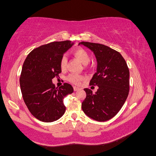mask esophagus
Returning a JSON list of instances; mask_svg holds the SVG:
<instances>
[{
  "label": "esophagus",
  "instance_id": "obj_1",
  "mask_svg": "<svg viewBox=\"0 0 156 156\" xmlns=\"http://www.w3.org/2000/svg\"><path fill=\"white\" fill-rule=\"evenodd\" d=\"M73 89H74V91L75 92H76V91H78V90H80V88H78V87H73Z\"/></svg>",
  "mask_w": 156,
  "mask_h": 156
}]
</instances>
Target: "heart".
<instances>
[{
	"mask_svg": "<svg viewBox=\"0 0 156 156\" xmlns=\"http://www.w3.org/2000/svg\"><path fill=\"white\" fill-rule=\"evenodd\" d=\"M72 53L73 55L76 57L77 59L83 64H87L90 61V55H89V53L83 48H76V49L73 50ZM66 66H67V58L63 56L62 57L60 60L61 69H64L66 68ZM67 79L70 83L78 85L80 83V81L83 79V77L80 76V75L71 74L68 76Z\"/></svg>",
	"mask_w": 156,
	"mask_h": 156,
	"instance_id": "obj_1",
	"label": "heart"
}]
</instances>
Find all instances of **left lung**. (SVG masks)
<instances>
[{"instance_id": "1", "label": "left lung", "mask_w": 156, "mask_h": 156, "mask_svg": "<svg viewBox=\"0 0 156 156\" xmlns=\"http://www.w3.org/2000/svg\"><path fill=\"white\" fill-rule=\"evenodd\" d=\"M95 55L97 73L89 82L90 86H98L92 93L85 88L87 97L81 108L89 117L98 122L112 119L119 112L129 93V69L119 52L102 44L81 42Z\"/></svg>"}]
</instances>
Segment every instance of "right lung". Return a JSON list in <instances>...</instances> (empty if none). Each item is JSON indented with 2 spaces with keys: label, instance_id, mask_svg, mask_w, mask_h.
<instances>
[{
  "label": "right lung",
  "instance_id": "obj_1",
  "mask_svg": "<svg viewBox=\"0 0 156 156\" xmlns=\"http://www.w3.org/2000/svg\"><path fill=\"white\" fill-rule=\"evenodd\" d=\"M73 44L69 40L43 44L34 49L25 60L20 78L21 92L27 108L39 120L51 122L65 112L63 99L73 92V87L64 83L58 88L52 79L62 73L60 60Z\"/></svg>",
  "mask_w": 156,
  "mask_h": 156
}]
</instances>
